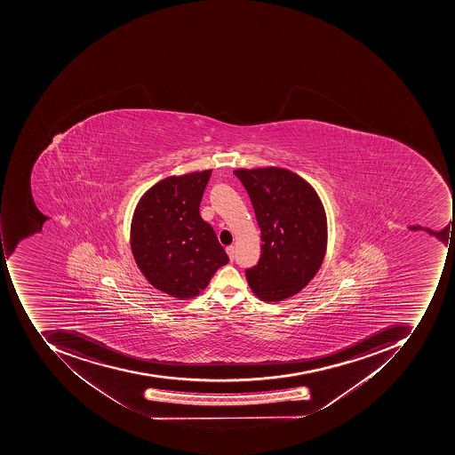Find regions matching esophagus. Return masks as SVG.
Listing matches in <instances>:
<instances>
[{
  "label": "esophagus",
  "instance_id": "1",
  "mask_svg": "<svg viewBox=\"0 0 455 455\" xmlns=\"http://www.w3.org/2000/svg\"><path fill=\"white\" fill-rule=\"evenodd\" d=\"M227 254H228L229 259L231 261H234L235 259V247L234 246H228L227 247Z\"/></svg>",
  "mask_w": 455,
  "mask_h": 455
}]
</instances>
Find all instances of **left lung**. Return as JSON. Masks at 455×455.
<instances>
[{"mask_svg":"<svg viewBox=\"0 0 455 455\" xmlns=\"http://www.w3.org/2000/svg\"><path fill=\"white\" fill-rule=\"evenodd\" d=\"M234 173L249 194L261 229V257L246 270L247 283L264 302L294 297L324 261V205L309 181L285 168H239Z\"/></svg>","mask_w":455,"mask_h":455,"instance_id":"left-lung-1","label":"left lung"}]
</instances>
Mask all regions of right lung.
<instances>
[{
    "instance_id": "1",
    "label": "right lung",
    "mask_w": 455,
    "mask_h": 455,
    "mask_svg": "<svg viewBox=\"0 0 455 455\" xmlns=\"http://www.w3.org/2000/svg\"><path fill=\"white\" fill-rule=\"evenodd\" d=\"M212 170L170 176L148 188L131 220L130 241L138 267L153 287L191 299L229 261L199 204Z\"/></svg>"
}]
</instances>
